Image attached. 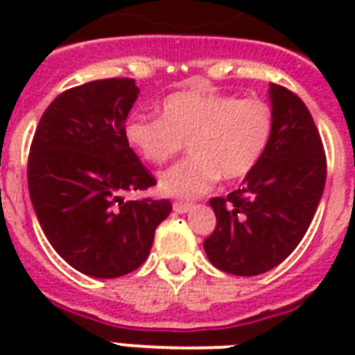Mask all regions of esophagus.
I'll return each instance as SVG.
<instances>
[{"label": "esophagus", "mask_w": 355, "mask_h": 355, "mask_svg": "<svg viewBox=\"0 0 355 355\" xmlns=\"http://www.w3.org/2000/svg\"><path fill=\"white\" fill-rule=\"evenodd\" d=\"M192 209V203H186V201H175L173 203V211L178 213V215H182V213H188Z\"/></svg>", "instance_id": "34e87169"}]
</instances>
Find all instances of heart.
I'll list each match as a JSON object with an SVG mask.
<instances>
[{"label":"heart","instance_id":"b5f03b06","mask_svg":"<svg viewBox=\"0 0 355 355\" xmlns=\"http://www.w3.org/2000/svg\"><path fill=\"white\" fill-rule=\"evenodd\" d=\"M274 132V112L261 98L188 89L162 102V117L135 116L125 140L146 163L165 165L188 142L192 157L162 173L157 186L175 198H198L218 182L239 180L259 165Z\"/></svg>","mask_w":355,"mask_h":355}]
</instances>
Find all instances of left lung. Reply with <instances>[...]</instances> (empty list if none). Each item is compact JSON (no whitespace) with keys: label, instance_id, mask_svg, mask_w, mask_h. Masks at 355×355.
<instances>
[{"label":"left lung","instance_id":"1","mask_svg":"<svg viewBox=\"0 0 355 355\" xmlns=\"http://www.w3.org/2000/svg\"><path fill=\"white\" fill-rule=\"evenodd\" d=\"M274 132L259 165L238 190L213 198L216 216L203 249L213 266L259 275L282 264L312 223L327 177V159L310 110L297 94L270 85Z\"/></svg>","mask_w":355,"mask_h":355}]
</instances>
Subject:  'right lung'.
Segmentation results:
<instances>
[{"label":"right lung","mask_w":355,"mask_h":355,"mask_svg":"<svg viewBox=\"0 0 355 355\" xmlns=\"http://www.w3.org/2000/svg\"><path fill=\"white\" fill-rule=\"evenodd\" d=\"M139 96L131 78L83 83L43 112L28 155V190L43 234L72 268L112 279L146 261L169 200L125 201L155 184L125 140Z\"/></svg>","instance_id":"add662e5"}]
</instances>
